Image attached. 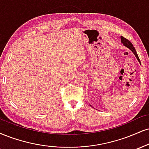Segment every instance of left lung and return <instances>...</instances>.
<instances>
[{"label": "left lung", "instance_id": "8db88e82", "mask_svg": "<svg viewBox=\"0 0 149 149\" xmlns=\"http://www.w3.org/2000/svg\"><path fill=\"white\" fill-rule=\"evenodd\" d=\"M121 42H122V44H123V45H124L125 46H126L127 48H128L130 50H131V51H132V53H133L134 54H135V57H137V59L138 60V61H139V62H140V60H139V57H138L137 52H136V51H135V48H134V46L132 44V43L130 42V41L128 40V39H127L125 38V37H121Z\"/></svg>", "mask_w": 149, "mask_h": 149}]
</instances>
